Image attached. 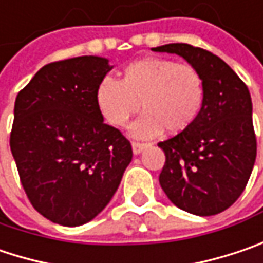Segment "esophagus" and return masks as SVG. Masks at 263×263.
<instances>
[{
  "instance_id": "obj_1",
  "label": "esophagus",
  "mask_w": 263,
  "mask_h": 263,
  "mask_svg": "<svg viewBox=\"0 0 263 263\" xmlns=\"http://www.w3.org/2000/svg\"><path fill=\"white\" fill-rule=\"evenodd\" d=\"M144 148H146V144H141V143H132V152H134V155H140Z\"/></svg>"
}]
</instances>
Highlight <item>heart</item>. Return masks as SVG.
Segmentation results:
<instances>
[{
  "instance_id": "heart-1",
  "label": "heart",
  "mask_w": 263,
  "mask_h": 263,
  "mask_svg": "<svg viewBox=\"0 0 263 263\" xmlns=\"http://www.w3.org/2000/svg\"><path fill=\"white\" fill-rule=\"evenodd\" d=\"M205 98L204 80L189 64L163 58H144L125 67L120 80L105 77L97 87L101 115L122 128L138 110L144 115L131 126L138 138H150L165 129L176 135L187 131L198 119Z\"/></svg>"
}]
</instances>
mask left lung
<instances>
[{
	"label": "left lung",
	"mask_w": 263,
	"mask_h": 263,
	"mask_svg": "<svg viewBox=\"0 0 263 263\" xmlns=\"http://www.w3.org/2000/svg\"><path fill=\"white\" fill-rule=\"evenodd\" d=\"M181 56L202 76L205 98L192 126L159 143L165 165L159 183L168 199L191 214L229 209L250 178L256 161L252 98L224 61L184 43L153 49Z\"/></svg>",
	"instance_id": "left-lung-1"
}]
</instances>
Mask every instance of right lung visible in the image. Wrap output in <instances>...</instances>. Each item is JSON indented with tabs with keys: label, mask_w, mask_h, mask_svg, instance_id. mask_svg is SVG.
<instances>
[{
	"label": "right lung",
	"mask_w": 263,
	"mask_h": 263,
	"mask_svg": "<svg viewBox=\"0 0 263 263\" xmlns=\"http://www.w3.org/2000/svg\"><path fill=\"white\" fill-rule=\"evenodd\" d=\"M111 68L92 54L52 62L16 97L11 155L32 207L53 223L95 219L132 161L129 141L104 123L97 104Z\"/></svg>",
	"instance_id": "obj_1"
}]
</instances>
